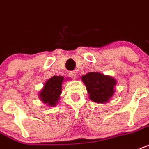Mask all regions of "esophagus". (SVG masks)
Here are the masks:
<instances>
[{
    "label": "esophagus",
    "mask_w": 149,
    "mask_h": 149,
    "mask_svg": "<svg viewBox=\"0 0 149 149\" xmlns=\"http://www.w3.org/2000/svg\"><path fill=\"white\" fill-rule=\"evenodd\" d=\"M70 77L72 79H76L77 78V72H74V71L70 72Z\"/></svg>",
    "instance_id": "obj_1"
}]
</instances>
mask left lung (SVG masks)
<instances>
[{
  "instance_id": "left-lung-1",
  "label": "left lung",
  "mask_w": 149,
  "mask_h": 149,
  "mask_svg": "<svg viewBox=\"0 0 149 149\" xmlns=\"http://www.w3.org/2000/svg\"><path fill=\"white\" fill-rule=\"evenodd\" d=\"M81 79L93 102L106 104L114 95L117 81L113 77L99 72H91L83 76Z\"/></svg>"
}]
</instances>
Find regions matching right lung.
<instances>
[{
	"label": "right lung",
	"instance_id": "obj_1",
	"mask_svg": "<svg viewBox=\"0 0 149 149\" xmlns=\"http://www.w3.org/2000/svg\"><path fill=\"white\" fill-rule=\"evenodd\" d=\"M66 80L62 76H54L47 79L39 92L40 100L49 107L56 106L62 93V83Z\"/></svg>",
	"mask_w": 149,
	"mask_h": 149
}]
</instances>
